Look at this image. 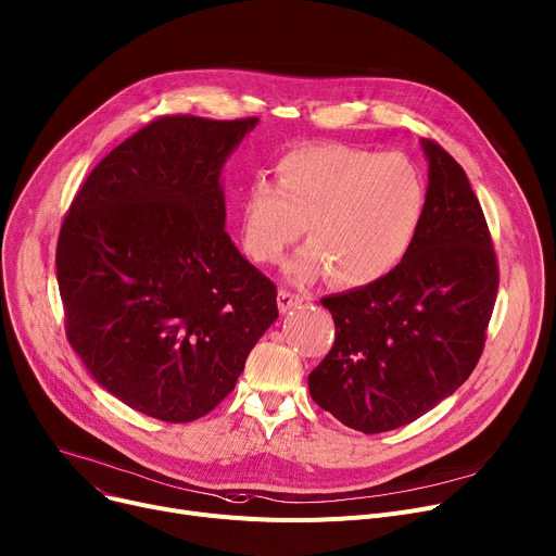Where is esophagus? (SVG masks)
<instances>
[{"instance_id": "obj_1", "label": "esophagus", "mask_w": 556, "mask_h": 556, "mask_svg": "<svg viewBox=\"0 0 556 556\" xmlns=\"http://www.w3.org/2000/svg\"><path fill=\"white\" fill-rule=\"evenodd\" d=\"M302 302H304V294L292 292V290H288V288H281L279 294H277V304H279V311H281V313H288L290 308H294V306L302 304Z\"/></svg>"}]
</instances>
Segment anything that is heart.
<instances>
[{"mask_svg": "<svg viewBox=\"0 0 556 556\" xmlns=\"http://www.w3.org/2000/svg\"><path fill=\"white\" fill-rule=\"evenodd\" d=\"M427 214V185L402 154H376L342 142H311L275 163V185L256 178L239 201L245 252L277 264L306 226L308 245L290 275L368 286L409 254Z\"/></svg>", "mask_w": 556, "mask_h": 556, "instance_id": "1", "label": "heart"}]
</instances>
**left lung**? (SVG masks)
Wrapping results in <instances>:
<instances>
[{"mask_svg":"<svg viewBox=\"0 0 556 556\" xmlns=\"http://www.w3.org/2000/svg\"><path fill=\"white\" fill-rule=\"evenodd\" d=\"M427 214L402 264L380 281L324 298L336 342L308 376L311 397L342 425L382 433L452 395L476 368L498 292V262L465 169L435 140Z\"/></svg>","mask_w":556,"mask_h":556,"instance_id":"left-lung-1","label":"left lung"}]
</instances>
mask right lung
Wrapping results in <instances>:
<instances>
[{
    "mask_svg": "<svg viewBox=\"0 0 556 556\" xmlns=\"http://www.w3.org/2000/svg\"><path fill=\"white\" fill-rule=\"evenodd\" d=\"M256 118L161 116L73 199L55 266L66 340L96 382L163 422L210 414L279 317L226 232L220 167Z\"/></svg>",
    "mask_w": 556,
    "mask_h": 556,
    "instance_id": "1",
    "label": "right lung"
}]
</instances>
